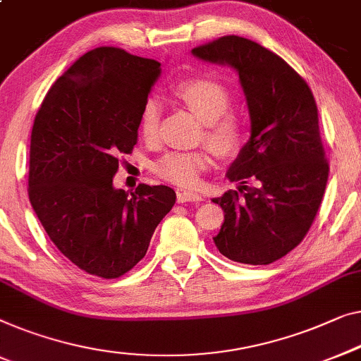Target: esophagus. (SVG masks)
<instances>
[{
    "label": "esophagus",
    "instance_id": "34e87169",
    "mask_svg": "<svg viewBox=\"0 0 361 361\" xmlns=\"http://www.w3.org/2000/svg\"><path fill=\"white\" fill-rule=\"evenodd\" d=\"M202 200H203V197L198 195V193H195V192H189V190L177 192V202L179 203H198Z\"/></svg>",
    "mask_w": 361,
    "mask_h": 361
}]
</instances>
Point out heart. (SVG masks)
Returning <instances> with one entry per match:
<instances>
[{
  "mask_svg": "<svg viewBox=\"0 0 361 361\" xmlns=\"http://www.w3.org/2000/svg\"><path fill=\"white\" fill-rule=\"evenodd\" d=\"M172 96L184 104L202 122V142L219 158H231L243 149L247 137L245 120L241 114L231 111L233 96L226 85L215 78L197 76L187 78L172 86ZM161 120V106L149 99L140 114V132L145 140L158 137ZM212 164L208 149L172 151L164 154L154 164V172L161 179L179 187H195L203 171Z\"/></svg>",
  "mask_w": 361,
  "mask_h": 361,
  "instance_id": "heart-1",
  "label": "heart"
}]
</instances>
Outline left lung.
<instances>
[{
	"label": "left lung",
	"mask_w": 361,
	"mask_h": 361,
	"mask_svg": "<svg viewBox=\"0 0 361 361\" xmlns=\"http://www.w3.org/2000/svg\"><path fill=\"white\" fill-rule=\"evenodd\" d=\"M192 54L239 73L250 114V138L228 171V179L243 185L213 198L224 212L213 241L234 262L269 265L305 239L326 190L329 163L314 96L257 42L224 35Z\"/></svg>",
	"instance_id": "8db88e82"
}]
</instances>
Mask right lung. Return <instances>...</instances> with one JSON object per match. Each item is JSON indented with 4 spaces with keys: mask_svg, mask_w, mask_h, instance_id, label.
I'll list each match as a JSON object with an SVG mask.
<instances>
[{
    "mask_svg": "<svg viewBox=\"0 0 361 361\" xmlns=\"http://www.w3.org/2000/svg\"><path fill=\"white\" fill-rule=\"evenodd\" d=\"M156 60L99 47L76 60L42 102L30 135L29 200L65 257L118 279L145 257L176 203L168 185L114 189L122 154L138 140L140 114L159 76Z\"/></svg>",
    "mask_w": 361,
    "mask_h": 361,
    "instance_id": "add662e5",
    "label": "right lung"
}]
</instances>
